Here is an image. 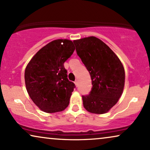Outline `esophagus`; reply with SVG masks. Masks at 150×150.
Listing matches in <instances>:
<instances>
[{
  "label": "esophagus",
  "instance_id": "obj_1",
  "mask_svg": "<svg viewBox=\"0 0 150 150\" xmlns=\"http://www.w3.org/2000/svg\"><path fill=\"white\" fill-rule=\"evenodd\" d=\"M74 83H75L76 86V87L79 86V81H78V80H76L75 82H74Z\"/></svg>",
  "mask_w": 150,
  "mask_h": 150
}]
</instances>
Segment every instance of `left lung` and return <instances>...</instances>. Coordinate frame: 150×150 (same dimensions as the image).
Masks as SVG:
<instances>
[{"label": "left lung", "mask_w": 150, "mask_h": 150, "mask_svg": "<svg viewBox=\"0 0 150 150\" xmlns=\"http://www.w3.org/2000/svg\"><path fill=\"white\" fill-rule=\"evenodd\" d=\"M74 43L92 79L90 92L82 96L83 106L91 113H106L115 105L122 93L123 66L114 52L96 37L81 38Z\"/></svg>", "instance_id": "1"}]
</instances>
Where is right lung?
Returning <instances> with one entry per match:
<instances>
[{
  "label": "right lung",
  "instance_id": "obj_1",
  "mask_svg": "<svg viewBox=\"0 0 150 150\" xmlns=\"http://www.w3.org/2000/svg\"><path fill=\"white\" fill-rule=\"evenodd\" d=\"M74 50L71 40H53L37 52L26 67L27 91L33 102L45 112H61L69 103L76 86L68 80L64 63Z\"/></svg>",
  "mask_w": 150,
  "mask_h": 150
}]
</instances>
